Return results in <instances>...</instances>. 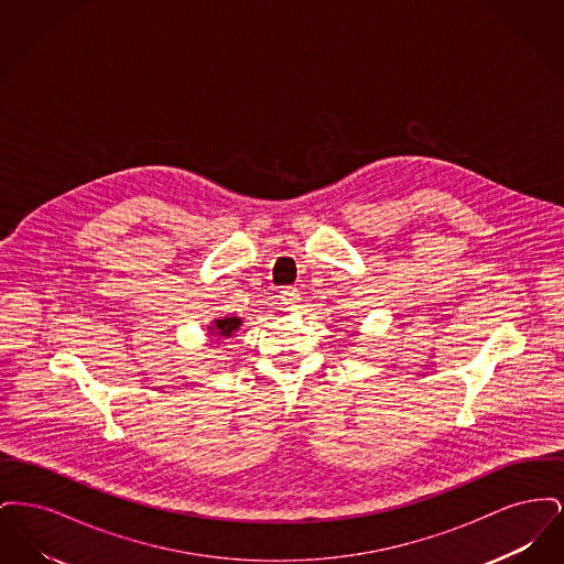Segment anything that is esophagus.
Returning <instances> with one entry per match:
<instances>
[{
  "label": "esophagus",
  "instance_id": "obj_1",
  "mask_svg": "<svg viewBox=\"0 0 564 564\" xmlns=\"http://www.w3.org/2000/svg\"><path fill=\"white\" fill-rule=\"evenodd\" d=\"M276 297H279V304H281L283 308H288V311H294V308H297L300 294H297V290H295V288H283Z\"/></svg>",
  "mask_w": 564,
  "mask_h": 564
}]
</instances>
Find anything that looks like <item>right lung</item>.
<instances>
[{"instance_id": "obj_1", "label": "right lung", "mask_w": 564, "mask_h": 564, "mask_svg": "<svg viewBox=\"0 0 564 564\" xmlns=\"http://www.w3.org/2000/svg\"><path fill=\"white\" fill-rule=\"evenodd\" d=\"M239 325H241L239 317H224V319H215L209 332L217 338H230L239 329Z\"/></svg>"}]
</instances>
